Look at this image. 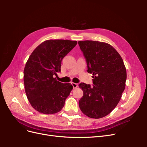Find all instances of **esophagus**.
Segmentation results:
<instances>
[{"label": "esophagus", "mask_w": 147, "mask_h": 147, "mask_svg": "<svg viewBox=\"0 0 147 147\" xmlns=\"http://www.w3.org/2000/svg\"><path fill=\"white\" fill-rule=\"evenodd\" d=\"M72 86H73L74 89H75V88H77L78 86V84H77V83H72Z\"/></svg>", "instance_id": "34e87169"}]
</instances>
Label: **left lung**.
Returning a JSON list of instances; mask_svg holds the SVG:
<instances>
[{
    "label": "left lung",
    "instance_id": "obj_1",
    "mask_svg": "<svg viewBox=\"0 0 147 147\" xmlns=\"http://www.w3.org/2000/svg\"><path fill=\"white\" fill-rule=\"evenodd\" d=\"M78 45L85 57L88 72L92 74L93 86L81 83L83 96L78 104L87 117L98 119L116 107L125 89L126 69L121 56L110 44L84 40Z\"/></svg>",
    "mask_w": 147,
    "mask_h": 147
}]
</instances>
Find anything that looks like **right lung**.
I'll use <instances>...</instances> for the list:
<instances>
[{
	"instance_id": "add662e5",
	"label": "right lung",
	"mask_w": 147,
	"mask_h": 147,
	"mask_svg": "<svg viewBox=\"0 0 147 147\" xmlns=\"http://www.w3.org/2000/svg\"><path fill=\"white\" fill-rule=\"evenodd\" d=\"M77 44L69 40H48L31 53L24 69V84L28 100L38 112L54 114L64 106L73 86L53 76L61 72L62 60Z\"/></svg>"
}]
</instances>
